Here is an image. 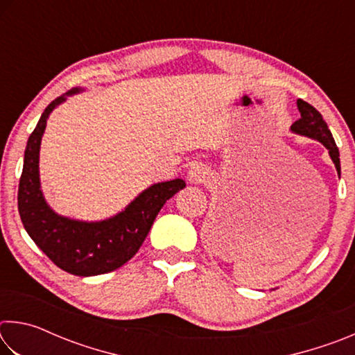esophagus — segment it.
I'll return each mask as SVG.
<instances>
[{
  "label": "esophagus",
  "instance_id": "esophagus-1",
  "mask_svg": "<svg viewBox=\"0 0 355 355\" xmlns=\"http://www.w3.org/2000/svg\"><path fill=\"white\" fill-rule=\"evenodd\" d=\"M188 180H189V183H194V184L207 182L208 180L207 167H203V164H199V163L194 164L188 172Z\"/></svg>",
  "mask_w": 355,
  "mask_h": 355
}]
</instances>
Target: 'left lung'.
Instances as JSON below:
<instances>
[{
    "label": "left lung",
    "mask_w": 355,
    "mask_h": 355,
    "mask_svg": "<svg viewBox=\"0 0 355 355\" xmlns=\"http://www.w3.org/2000/svg\"><path fill=\"white\" fill-rule=\"evenodd\" d=\"M297 110L300 112V119L291 125V131L296 135L307 136V137H311V139L320 141L322 146L329 150L330 158H332L335 169L338 172V177H340V172H341L340 152L334 141V136L327 127V123L324 122L321 114L318 112L313 106L309 105L307 101L299 98Z\"/></svg>",
    "instance_id": "8db88e82"
}]
</instances>
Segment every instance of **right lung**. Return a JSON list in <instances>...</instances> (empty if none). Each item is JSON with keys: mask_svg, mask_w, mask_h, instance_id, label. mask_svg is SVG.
I'll return each instance as SVG.
<instances>
[{"mask_svg": "<svg viewBox=\"0 0 355 355\" xmlns=\"http://www.w3.org/2000/svg\"><path fill=\"white\" fill-rule=\"evenodd\" d=\"M81 91V87H75L53 100L29 136L19 184V213L28 235L58 268L80 277H91L111 272L133 258L159 209L186 183L182 178L155 183L128 203L123 211L98 222L70 219L53 211L40 189L42 136L51 111L64 103L69 95Z\"/></svg>", "mask_w": 355, "mask_h": 355, "instance_id": "obj_1", "label": "right lung"}]
</instances>
